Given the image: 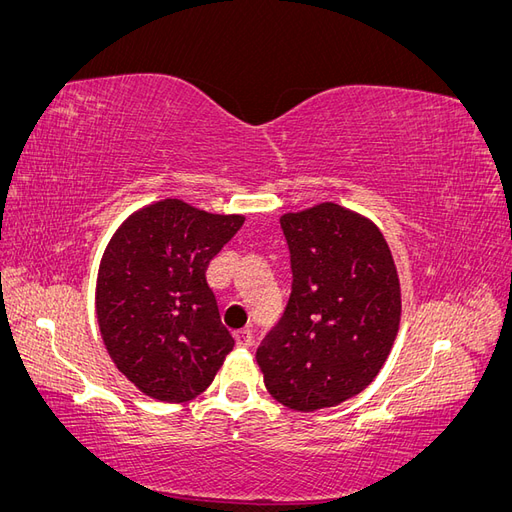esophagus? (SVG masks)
Instances as JSON below:
<instances>
[{
    "label": "esophagus",
    "instance_id": "1",
    "mask_svg": "<svg viewBox=\"0 0 512 512\" xmlns=\"http://www.w3.org/2000/svg\"><path fill=\"white\" fill-rule=\"evenodd\" d=\"M235 342L239 348H250L254 344V335L250 329H241L235 333Z\"/></svg>",
    "mask_w": 512,
    "mask_h": 512
}]
</instances>
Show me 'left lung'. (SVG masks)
Returning <instances> with one entry per match:
<instances>
[{
	"label": "left lung",
	"instance_id": "obj_1",
	"mask_svg": "<svg viewBox=\"0 0 512 512\" xmlns=\"http://www.w3.org/2000/svg\"><path fill=\"white\" fill-rule=\"evenodd\" d=\"M292 290L256 361L290 410L342 404L378 376L401 316L399 277L382 232L335 203L282 215Z\"/></svg>",
	"mask_w": 512,
	"mask_h": 512
}]
</instances>
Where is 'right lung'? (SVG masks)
Segmentation results:
<instances>
[{
    "mask_svg": "<svg viewBox=\"0 0 512 512\" xmlns=\"http://www.w3.org/2000/svg\"><path fill=\"white\" fill-rule=\"evenodd\" d=\"M243 222L166 198L130 215L108 243L96 288L100 333L145 395L170 404L200 395L235 346L205 273Z\"/></svg>",
    "mask_w": 512,
    "mask_h": 512,
    "instance_id": "1",
    "label": "right lung"
}]
</instances>
